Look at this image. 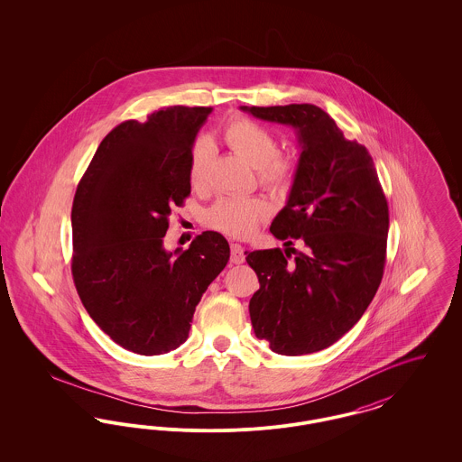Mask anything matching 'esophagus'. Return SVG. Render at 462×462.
Instances as JSON below:
<instances>
[{
    "mask_svg": "<svg viewBox=\"0 0 462 462\" xmlns=\"http://www.w3.org/2000/svg\"><path fill=\"white\" fill-rule=\"evenodd\" d=\"M230 262L236 264H241L245 262L244 247H242L241 244H237V242H234V244L230 245Z\"/></svg>",
    "mask_w": 462,
    "mask_h": 462,
    "instance_id": "esophagus-1",
    "label": "esophagus"
}]
</instances>
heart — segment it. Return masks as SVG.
Returning a JSON list of instances; mask_svg holds the SVG:
<instances>
[{
    "instance_id": "1",
    "label": "heart",
    "mask_w": 462,
    "mask_h": 462,
    "mask_svg": "<svg viewBox=\"0 0 462 462\" xmlns=\"http://www.w3.org/2000/svg\"><path fill=\"white\" fill-rule=\"evenodd\" d=\"M225 142L258 170L262 183L284 190L294 180V162L277 154L279 143L275 134L249 117H236L225 128ZM213 161V147L206 138H199L192 145L189 159V178L194 187L206 183ZM268 208L260 199H223L208 211V223L225 234L245 237L254 232L263 220Z\"/></svg>"
}]
</instances>
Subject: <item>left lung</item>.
I'll list each match as a JSON object with an SVG mask.
<instances>
[{
	"label": "left lung",
	"instance_id": "1",
	"mask_svg": "<svg viewBox=\"0 0 462 462\" xmlns=\"http://www.w3.org/2000/svg\"><path fill=\"white\" fill-rule=\"evenodd\" d=\"M241 110L292 126L301 147L291 194L270 232L286 245L303 242V251L245 253L260 281L249 301L251 324L272 352H320L360 320L381 284L388 202L367 149L346 140L326 110L311 104Z\"/></svg>",
	"mask_w": 462,
	"mask_h": 462
}]
</instances>
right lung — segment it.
Segmentation results:
<instances>
[{
    "instance_id": "obj_1",
    "label": "right lung",
    "mask_w": 462,
    "mask_h": 462,
    "mask_svg": "<svg viewBox=\"0 0 462 462\" xmlns=\"http://www.w3.org/2000/svg\"><path fill=\"white\" fill-rule=\"evenodd\" d=\"M211 107H164L102 140L72 202V277L95 324L138 355L178 348L202 294L230 258L202 232L164 249L168 217L190 194L189 159Z\"/></svg>"
}]
</instances>
